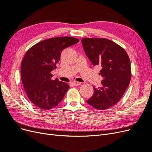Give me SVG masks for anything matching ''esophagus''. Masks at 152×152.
I'll use <instances>...</instances> for the list:
<instances>
[{"instance_id":"1","label":"esophagus","mask_w":152,"mask_h":152,"mask_svg":"<svg viewBox=\"0 0 152 152\" xmlns=\"http://www.w3.org/2000/svg\"><path fill=\"white\" fill-rule=\"evenodd\" d=\"M72 85L75 86H79L80 85H81V82H77V81H74V82H72Z\"/></svg>"}]
</instances>
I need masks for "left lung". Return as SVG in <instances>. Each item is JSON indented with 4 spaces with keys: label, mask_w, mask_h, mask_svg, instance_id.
I'll return each instance as SVG.
<instances>
[{
    "label": "left lung",
    "mask_w": 152,
    "mask_h": 152,
    "mask_svg": "<svg viewBox=\"0 0 152 152\" xmlns=\"http://www.w3.org/2000/svg\"><path fill=\"white\" fill-rule=\"evenodd\" d=\"M82 44L94 66H99L103 80L87 103L99 110L116 104L125 93L131 79L129 58L121 45L105 38H83Z\"/></svg>",
    "instance_id": "8db88e82"
}]
</instances>
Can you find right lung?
Segmentation results:
<instances>
[{
	"label": "right lung",
	"instance_id": "1",
	"mask_svg": "<svg viewBox=\"0 0 152 152\" xmlns=\"http://www.w3.org/2000/svg\"><path fill=\"white\" fill-rule=\"evenodd\" d=\"M79 42L71 37H54L27 50L21 61V80L28 99L37 108L49 110L63 99L70 86L58 79L53 80L51 72L56 68L63 50Z\"/></svg>",
	"mask_w": 152,
	"mask_h": 152
}]
</instances>
